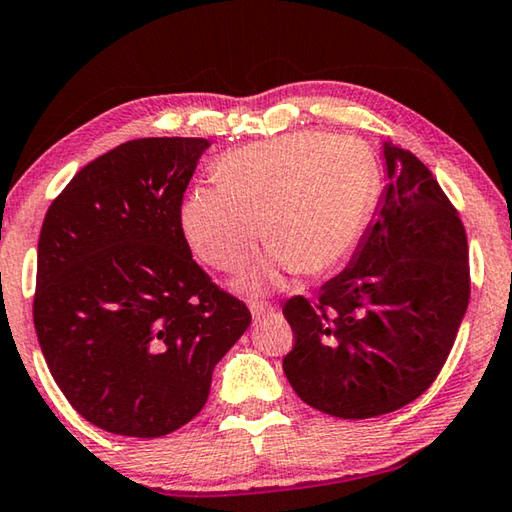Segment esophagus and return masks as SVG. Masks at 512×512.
Instances as JSON below:
<instances>
[{
  "label": "esophagus",
  "instance_id": "1",
  "mask_svg": "<svg viewBox=\"0 0 512 512\" xmlns=\"http://www.w3.org/2000/svg\"><path fill=\"white\" fill-rule=\"evenodd\" d=\"M249 312H251V317H254V321H261L265 317H270L272 312H274V308L267 306V303H263V301H251L249 303Z\"/></svg>",
  "mask_w": 512,
  "mask_h": 512
}]
</instances>
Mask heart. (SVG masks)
<instances>
[{
    "label": "heart",
    "mask_w": 512,
    "mask_h": 512,
    "mask_svg": "<svg viewBox=\"0 0 512 512\" xmlns=\"http://www.w3.org/2000/svg\"><path fill=\"white\" fill-rule=\"evenodd\" d=\"M378 200V166L351 137L292 132L224 155L215 184L182 204L188 247L206 265L238 272L263 238L272 247L242 288L263 292L283 272H326L364 236Z\"/></svg>",
    "instance_id": "1"
}]
</instances>
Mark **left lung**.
<instances>
[{
	"instance_id": "left-lung-1",
	"label": "left lung",
	"mask_w": 512,
	"mask_h": 512,
	"mask_svg": "<svg viewBox=\"0 0 512 512\" xmlns=\"http://www.w3.org/2000/svg\"><path fill=\"white\" fill-rule=\"evenodd\" d=\"M387 179L344 272L317 303L283 315L297 337L283 371L297 396L337 418H373L414 402L450 355L470 301L468 238L427 166L382 141Z\"/></svg>"
}]
</instances>
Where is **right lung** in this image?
Masks as SVG:
<instances>
[{
    "instance_id": "add662e5",
    "label": "right lung",
    "mask_w": 512,
    "mask_h": 512,
    "mask_svg": "<svg viewBox=\"0 0 512 512\" xmlns=\"http://www.w3.org/2000/svg\"><path fill=\"white\" fill-rule=\"evenodd\" d=\"M211 143H121L78 170L44 215L33 321L69 405L110 434L157 438L200 414L213 369L251 324L182 231Z\"/></svg>"
}]
</instances>
